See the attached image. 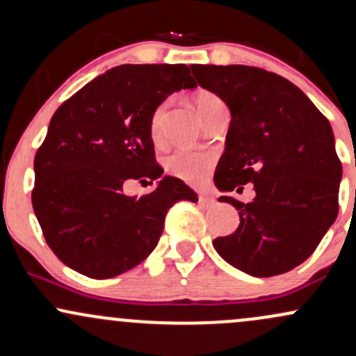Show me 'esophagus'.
Listing matches in <instances>:
<instances>
[{"label":"esophagus","mask_w":356,"mask_h":356,"mask_svg":"<svg viewBox=\"0 0 356 356\" xmlns=\"http://www.w3.org/2000/svg\"><path fill=\"white\" fill-rule=\"evenodd\" d=\"M199 204L204 207H212L216 204V199L211 197V195H199Z\"/></svg>","instance_id":"34e87169"}]
</instances>
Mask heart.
Here are the masks:
<instances>
[{
	"mask_svg": "<svg viewBox=\"0 0 356 356\" xmlns=\"http://www.w3.org/2000/svg\"><path fill=\"white\" fill-rule=\"evenodd\" d=\"M194 102L204 120H207L214 113L216 108L224 105V102L216 93L211 92L197 93ZM165 115L167 104H161L154 110L152 117H150L149 132L150 138H152L155 144H161L164 140ZM212 164H214V157L211 154L192 152V150H175V152L165 159V170L184 182L197 186V184H201L207 177Z\"/></svg>",
	"mask_w": 356,
	"mask_h": 356,
	"instance_id": "heart-1",
	"label": "heart"
}]
</instances>
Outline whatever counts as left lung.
<instances>
[{"label": "left lung", "instance_id": "obj_1", "mask_svg": "<svg viewBox=\"0 0 356 356\" xmlns=\"http://www.w3.org/2000/svg\"><path fill=\"white\" fill-rule=\"evenodd\" d=\"M202 88L231 110L226 149L214 174L219 191L256 197L243 204L239 227L214 239L219 256L251 276L283 275L316 249L338 216L341 162L328 118L291 81L246 65H192Z\"/></svg>", "mask_w": 356, "mask_h": 356}]
</instances>
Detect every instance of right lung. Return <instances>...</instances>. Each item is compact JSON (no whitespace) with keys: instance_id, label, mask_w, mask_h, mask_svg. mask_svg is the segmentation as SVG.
<instances>
[{"instance_id":"right-lung-1","label":"right lung","mask_w":356,"mask_h":356,"mask_svg":"<svg viewBox=\"0 0 356 356\" xmlns=\"http://www.w3.org/2000/svg\"><path fill=\"white\" fill-rule=\"evenodd\" d=\"M194 87L187 65H120L53 113L35 155L31 202L61 263L93 280L122 275L154 251L172 204L197 201L181 179L162 177L149 132L154 110ZM159 177L150 195L123 194L132 178Z\"/></svg>"}]
</instances>
